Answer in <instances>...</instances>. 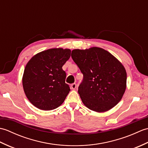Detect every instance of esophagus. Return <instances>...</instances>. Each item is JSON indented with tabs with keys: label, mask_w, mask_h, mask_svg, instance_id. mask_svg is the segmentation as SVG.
I'll list each match as a JSON object with an SVG mask.
<instances>
[{
	"label": "esophagus",
	"mask_w": 148,
	"mask_h": 148,
	"mask_svg": "<svg viewBox=\"0 0 148 148\" xmlns=\"http://www.w3.org/2000/svg\"><path fill=\"white\" fill-rule=\"evenodd\" d=\"M76 87H77V85H76V83H72L71 85V89H72V90H75L76 88Z\"/></svg>",
	"instance_id": "esophagus-1"
}]
</instances>
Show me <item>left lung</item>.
<instances>
[{"label":"left lung","mask_w":148,"mask_h":148,"mask_svg":"<svg viewBox=\"0 0 148 148\" xmlns=\"http://www.w3.org/2000/svg\"><path fill=\"white\" fill-rule=\"evenodd\" d=\"M71 56L83 74L78 93L84 105L97 112L117 105L127 87V72L121 63L99 47L73 49Z\"/></svg>","instance_id":"8db88e82"}]
</instances>
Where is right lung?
Wrapping results in <instances>:
<instances>
[{
	"label": "right lung",
	"mask_w": 148,
	"mask_h": 148,
	"mask_svg": "<svg viewBox=\"0 0 148 148\" xmlns=\"http://www.w3.org/2000/svg\"><path fill=\"white\" fill-rule=\"evenodd\" d=\"M70 49L51 48L32 56L25 68L22 84L30 103L49 111L61 106L70 92L63 65L71 56Z\"/></svg>",
	"instance_id": "add662e5"
}]
</instances>
